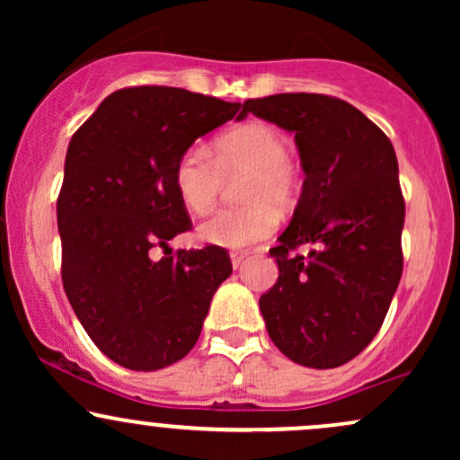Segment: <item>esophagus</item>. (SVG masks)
Wrapping results in <instances>:
<instances>
[{
    "instance_id": "34e87169",
    "label": "esophagus",
    "mask_w": 460,
    "mask_h": 460,
    "mask_svg": "<svg viewBox=\"0 0 460 460\" xmlns=\"http://www.w3.org/2000/svg\"><path fill=\"white\" fill-rule=\"evenodd\" d=\"M246 255H248L246 251H231V263H234L235 270L242 266V261L246 260Z\"/></svg>"
}]
</instances>
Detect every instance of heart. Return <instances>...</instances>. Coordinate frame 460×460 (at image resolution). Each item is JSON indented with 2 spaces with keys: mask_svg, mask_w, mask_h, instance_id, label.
Instances as JSON below:
<instances>
[{
  "mask_svg": "<svg viewBox=\"0 0 460 460\" xmlns=\"http://www.w3.org/2000/svg\"><path fill=\"white\" fill-rule=\"evenodd\" d=\"M246 175L240 183V209H220L199 226L200 240L225 248L251 246L277 229L279 212L294 208L300 172L289 160L281 131L266 123H246L216 140L212 153L194 145L175 166V188L190 212L208 214L218 203L226 177Z\"/></svg>",
  "mask_w": 460,
  "mask_h": 460,
  "instance_id": "1",
  "label": "heart"
}]
</instances>
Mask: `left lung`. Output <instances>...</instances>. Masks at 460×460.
I'll use <instances>...</instances> for the list:
<instances>
[{"instance_id":"left-lung-1","label":"left lung","mask_w":460,"mask_h":460,"mask_svg":"<svg viewBox=\"0 0 460 460\" xmlns=\"http://www.w3.org/2000/svg\"><path fill=\"white\" fill-rule=\"evenodd\" d=\"M288 129L305 171L292 223L270 248L277 283L260 298L274 346L305 367L344 366L374 340L402 277L404 197L392 140L329 94L248 99ZM316 248L307 258L296 248Z\"/></svg>"}]
</instances>
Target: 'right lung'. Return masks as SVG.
I'll list each match as a JSON object with an SVG mask.
<instances>
[{"mask_svg":"<svg viewBox=\"0 0 460 460\" xmlns=\"http://www.w3.org/2000/svg\"><path fill=\"white\" fill-rule=\"evenodd\" d=\"M237 112L240 103L183 88H123L68 142L58 194L62 285L84 331L119 366L153 372L186 357L234 270L225 248L172 255L168 240L192 229L177 160Z\"/></svg>","mask_w":460,"mask_h":460,"instance_id":"right-lung-1","label":"right lung"}]
</instances>
